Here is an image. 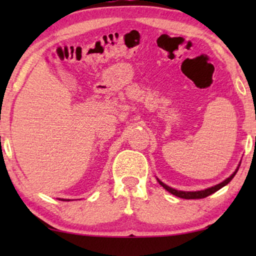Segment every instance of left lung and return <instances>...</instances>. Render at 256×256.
Listing matches in <instances>:
<instances>
[{
	"label": "left lung",
	"mask_w": 256,
	"mask_h": 256,
	"mask_svg": "<svg viewBox=\"0 0 256 256\" xmlns=\"http://www.w3.org/2000/svg\"><path fill=\"white\" fill-rule=\"evenodd\" d=\"M238 170H239V168H238V169H236V171H234V174H232V176H230L228 178H227V180H224L222 183H220V184H218V185H216V186L208 188H206V190H202V191H194V192L178 191V190H174V188H172L168 186V185H166L164 183H162V182H160V180H158V183H160V185H162V186H163L164 188H166V191H169L170 194H174V196H177V197H180V198H183V199H202V198L208 197L210 194H214L216 191L220 190V188H222V186H225V185L228 184L230 182L233 180V177L236 176V174L238 172Z\"/></svg>",
	"instance_id": "1"
}]
</instances>
